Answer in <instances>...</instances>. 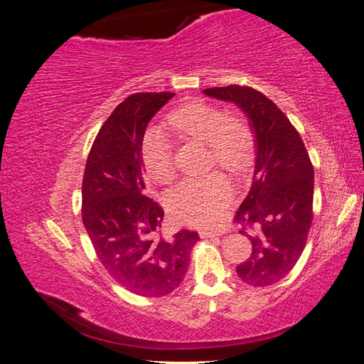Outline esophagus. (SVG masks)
<instances>
[{
	"label": "esophagus",
	"mask_w": 364,
	"mask_h": 364,
	"mask_svg": "<svg viewBox=\"0 0 364 364\" xmlns=\"http://www.w3.org/2000/svg\"><path fill=\"white\" fill-rule=\"evenodd\" d=\"M200 237L202 238H209V237H218V235H222L218 232V230H208V229H203V230H200Z\"/></svg>",
	"instance_id": "34e87169"
}]
</instances>
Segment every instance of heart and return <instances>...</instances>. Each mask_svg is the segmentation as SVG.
Segmentation results:
<instances>
[{
	"label": "heart",
	"mask_w": 364,
	"mask_h": 364,
	"mask_svg": "<svg viewBox=\"0 0 364 364\" xmlns=\"http://www.w3.org/2000/svg\"><path fill=\"white\" fill-rule=\"evenodd\" d=\"M170 124L183 136L206 144L211 161L229 171H241L252 158L253 141L249 127L237 118L206 105L191 103L168 117ZM142 159L153 179L168 183L176 174L170 141L161 134H150L142 142ZM232 197L226 176L213 173L205 178L183 181L168 196V208L181 223L209 226L222 217Z\"/></svg>",
	"instance_id": "obj_1"
}]
</instances>
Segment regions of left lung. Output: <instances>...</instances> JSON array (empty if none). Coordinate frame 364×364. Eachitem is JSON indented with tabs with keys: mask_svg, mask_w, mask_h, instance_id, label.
Here are the masks:
<instances>
[{
	"mask_svg": "<svg viewBox=\"0 0 364 364\" xmlns=\"http://www.w3.org/2000/svg\"><path fill=\"white\" fill-rule=\"evenodd\" d=\"M203 94L237 105L255 136V171L234 218L252 253L237 273L246 284L267 287L287 277L305 249L313 222V165L290 119L259 91L230 85Z\"/></svg>",
	"mask_w": 364,
	"mask_h": 364,
	"instance_id": "8db88e82",
	"label": "left lung"
}]
</instances>
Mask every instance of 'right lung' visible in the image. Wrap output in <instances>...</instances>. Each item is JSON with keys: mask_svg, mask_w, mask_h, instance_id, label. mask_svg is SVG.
Here are the masks:
<instances>
[{"mask_svg": "<svg viewBox=\"0 0 364 364\" xmlns=\"http://www.w3.org/2000/svg\"><path fill=\"white\" fill-rule=\"evenodd\" d=\"M173 92L127 97L91 147L82 183V220L98 259L129 291L161 297L183 281L194 230L161 234L162 208L146 196L142 141L149 121Z\"/></svg>", "mask_w": 364, "mask_h": 364, "instance_id": "add662e5", "label": "right lung"}]
</instances>
